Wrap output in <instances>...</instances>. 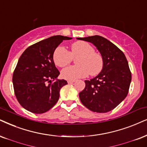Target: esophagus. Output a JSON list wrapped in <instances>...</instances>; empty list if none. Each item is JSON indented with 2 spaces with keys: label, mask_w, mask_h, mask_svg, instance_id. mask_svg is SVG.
Listing matches in <instances>:
<instances>
[{
  "label": "esophagus",
  "mask_w": 147,
  "mask_h": 147,
  "mask_svg": "<svg viewBox=\"0 0 147 147\" xmlns=\"http://www.w3.org/2000/svg\"><path fill=\"white\" fill-rule=\"evenodd\" d=\"M75 81H72V80H68V81H67L68 84H71V83H73L74 82H75Z\"/></svg>",
  "instance_id": "34e87169"
}]
</instances>
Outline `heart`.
Here are the masks:
<instances>
[{"label": "heart", "mask_w": 147, "mask_h": 147, "mask_svg": "<svg viewBox=\"0 0 147 147\" xmlns=\"http://www.w3.org/2000/svg\"><path fill=\"white\" fill-rule=\"evenodd\" d=\"M77 57L76 64L62 70V77L66 80L76 79L91 75H97L104 67V59L100 53L95 52L94 47L85 41H77L71 45V51L63 46L55 49L53 59L55 65L64 67L72 62L73 57Z\"/></svg>", "instance_id": "obj_1"}]
</instances>
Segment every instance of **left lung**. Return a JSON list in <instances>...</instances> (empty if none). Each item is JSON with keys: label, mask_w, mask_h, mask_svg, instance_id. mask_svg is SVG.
Here are the masks:
<instances>
[{"label": "left lung", "mask_w": 147, "mask_h": 147, "mask_svg": "<svg viewBox=\"0 0 147 147\" xmlns=\"http://www.w3.org/2000/svg\"><path fill=\"white\" fill-rule=\"evenodd\" d=\"M92 42L104 59L99 75L85 81V87L79 93L83 105L93 112L107 113L117 107L128 94L131 74L127 59L119 48L102 36L77 38Z\"/></svg>", "instance_id": "left-lung-1"}]
</instances>
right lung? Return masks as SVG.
<instances>
[{
    "mask_svg": "<svg viewBox=\"0 0 147 147\" xmlns=\"http://www.w3.org/2000/svg\"><path fill=\"white\" fill-rule=\"evenodd\" d=\"M70 39L60 35L49 37L30 45L20 56L13 75V84L17 100L27 111L41 114L56 104L60 89L67 81L57 79L60 72L53 54L63 40Z\"/></svg>",
    "mask_w": 147,
    "mask_h": 147,
    "instance_id": "1",
    "label": "right lung"
}]
</instances>
